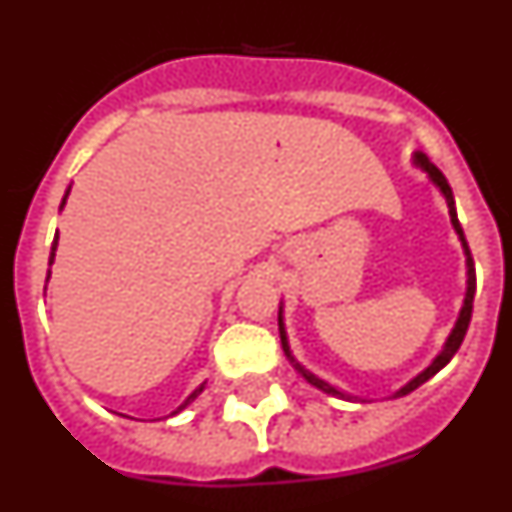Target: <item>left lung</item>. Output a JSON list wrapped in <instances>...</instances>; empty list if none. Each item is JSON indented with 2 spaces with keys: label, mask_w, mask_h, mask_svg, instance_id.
<instances>
[{
  "label": "left lung",
  "mask_w": 512,
  "mask_h": 512,
  "mask_svg": "<svg viewBox=\"0 0 512 512\" xmlns=\"http://www.w3.org/2000/svg\"><path fill=\"white\" fill-rule=\"evenodd\" d=\"M413 161L418 169H423L425 174H428V179H431L433 184L438 187V192L443 194V200H446V205H449V217H451V225H454L456 235H459V241H461V248H464V256H467V295H464V305H461L459 310V318H456L454 328H451L449 338H446V343H443V348L436 354V359L431 361V364L425 366L423 372L418 374V377L410 379L405 387H400V390L395 392L392 397H402V395H410L413 390H418L420 384L428 382V379L433 377V374H438L443 369V366L449 364L451 359H454V354L459 351L461 341H464V336H467V328H469V320H472V302H474V289H477V279H474V261H472V253H469V246H467V238H464V230H461L459 225V217H456V205H454V194H451V187L449 182H446V176L441 174V171L436 169V166L428 161V156L420 151L413 153ZM279 336H282V348H284V354H287V359L292 361V366H295L297 372L302 374V377L307 379V382L312 384V387H318V390H323L325 395H333V397H348L346 392H341L338 387H333L330 382H325V379L315 377L312 372H307L305 366L300 364V361L292 356V351H289V341H287V330H284V315H282V305H279Z\"/></svg>",
  "instance_id": "obj_1"
}]
</instances>
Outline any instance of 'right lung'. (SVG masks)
Wrapping results in <instances>:
<instances>
[{
	"instance_id": "right-lung-1",
	"label": "right lung",
	"mask_w": 512,
	"mask_h": 512,
	"mask_svg": "<svg viewBox=\"0 0 512 512\" xmlns=\"http://www.w3.org/2000/svg\"><path fill=\"white\" fill-rule=\"evenodd\" d=\"M69 192H71V187H69V189H66V194H63L61 210H63V205H66V197H69ZM56 246H58V233H56V238H53V246H51V259H48V264H53V259H56ZM48 277H51V271H48ZM205 384H207V382H202V384H200V387H197V390H194V392H192V395H189V397H187V400H184V402H182V405H179V408H176V410H174V413H171V415H176V413H182V410H184V408H187L189 402H192V400H194V397H197V395H200V392H202V390H205Z\"/></svg>"
}]
</instances>
